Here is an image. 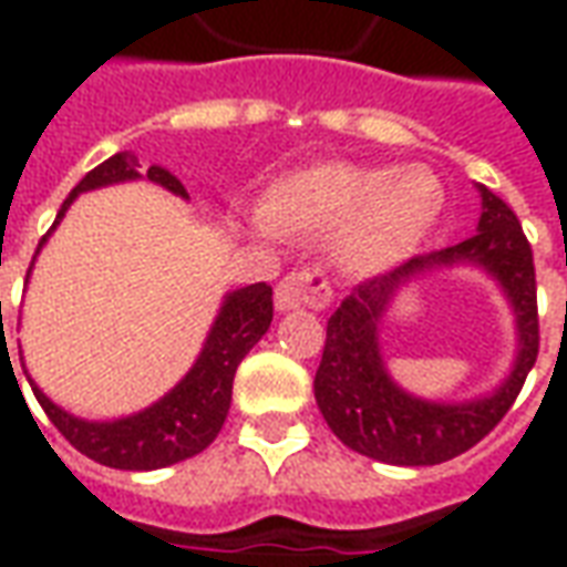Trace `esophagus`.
<instances>
[{
  "label": "esophagus",
  "instance_id": "1",
  "mask_svg": "<svg viewBox=\"0 0 567 567\" xmlns=\"http://www.w3.org/2000/svg\"><path fill=\"white\" fill-rule=\"evenodd\" d=\"M333 300L331 279L321 270H291L276 285V309H328Z\"/></svg>",
  "mask_w": 567,
  "mask_h": 567
}]
</instances>
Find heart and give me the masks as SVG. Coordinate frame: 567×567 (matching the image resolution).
I'll use <instances>...</instances> for the list:
<instances>
[{
    "label": "heart",
    "mask_w": 567,
    "mask_h": 567,
    "mask_svg": "<svg viewBox=\"0 0 567 567\" xmlns=\"http://www.w3.org/2000/svg\"><path fill=\"white\" fill-rule=\"evenodd\" d=\"M443 212V185L425 166L319 163L267 190L255 230L321 236L333 230V258L349 272L392 267L431 234Z\"/></svg>",
    "instance_id": "b5f03b06"
}]
</instances>
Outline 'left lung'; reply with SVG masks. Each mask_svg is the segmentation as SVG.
Here are the masks:
<instances>
[{
  "mask_svg": "<svg viewBox=\"0 0 567 567\" xmlns=\"http://www.w3.org/2000/svg\"><path fill=\"white\" fill-rule=\"evenodd\" d=\"M483 215L471 239L410 258L404 267L364 279L343 297L328 319L324 352L316 370V401L328 427L349 450L385 464H440L462 455L486 437L523 392L535 368L540 324L532 246L516 212L480 185ZM474 259L499 276L520 319V358L512 380L498 393L471 405H427L401 393L381 368L375 324L393 288L406 275L440 262Z\"/></svg>",
  "mask_w": 567,
  "mask_h": 567,
  "instance_id": "obj_1",
  "label": "left lung"
}]
</instances>
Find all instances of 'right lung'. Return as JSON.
Here are the masks:
<instances>
[{
	"mask_svg": "<svg viewBox=\"0 0 567 567\" xmlns=\"http://www.w3.org/2000/svg\"><path fill=\"white\" fill-rule=\"evenodd\" d=\"M145 175L151 182L166 187V190L178 194V197H187L182 182L166 169H161V166H148ZM127 178H140V161L133 154H115V157L103 161L96 169L84 175L79 185L72 187L63 209L56 212V221L63 218L69 203L79 197L81 190L115 185V182H127ZM270 321L272 288L267 282H255L248 288H239L234 295H227L209 340L203 346V352H199L197 364L190 368V373L157 404L130 419L84 422V419L69 416L60 406L51 404L30 382L32 394L42 404L48 419L54 422L56 431L81 455H87V458L105 464V467L154 471V467L185 462V458L203 452L212 440L218 437L224 419H227V410H230L236 368L248 355V349L267 333Z\"/></svg>",
	"mask_w": 567,
	"mask_h": 567,
	"instance_id": "1",
	"label": "right lung"
}]
</instances>
